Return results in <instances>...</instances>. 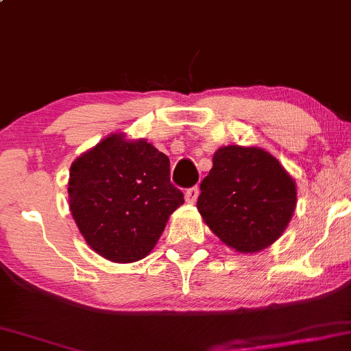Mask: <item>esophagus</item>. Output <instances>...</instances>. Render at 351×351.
Here are the masks:
<instances>
[{"label": "esophagus", "instance_id": "1", "mask_svg": "<svg viewBox=\"0 0 351 351\" xmlns=\"http://www.w3.org/2000/svg\"><path fill=\"white\" fill-rule=\"evenodd\" d=\"M197 196H199V188L197 186H193V188H188L186 193H184V199H186L188 204H194L197 199Z\"/></svg>", "mask_w": 351, "mask_h": 351}]
</instances>
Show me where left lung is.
<instances>
[{
	"label": "left lung",
	"mask_w": 351,
	"mask_h": 351,
	"mask_svg": "<svg viewBox=\"0 0 351 351\" xmlns=\"http://www.w3.org/2000/svg\"><path fill=\"white\" fill-rule=\"evenodd\" d=\"M213 163L197 197L204 222L237 252L267 248L293 217V178L273 155L256 147H222L214 154Z\"/></svg>",
	"instance_id": "1"
}]
</instances>
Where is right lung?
Listing matches in <instances>:
<instances>
[{
    "label": "right lung",
    "mask_w": 351,
    "mask_h": 351,
    "mask_svg": "<svg viewBox=\"0 0 351 351\" xmlns=\"http://www.w3.org/2000/svg\"><path fill=\"white\" fill-rule=\"evenodd\" d=\"M71 216L86 243L117 263L149 255L168 217L184 202L170 181V160L145 141L114 134L70 168Z\"/></svg>",
    "instance_id": "add662e5"
}]
</instances>
